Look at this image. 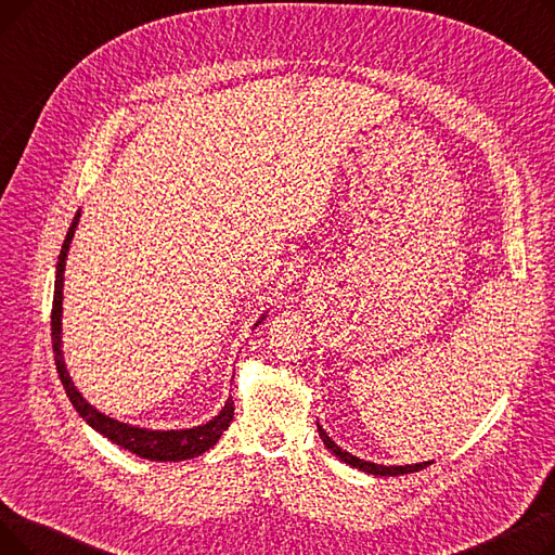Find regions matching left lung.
<instances>
[{
    "instance_id": "1",
    "label": "left lung",
    "mask_w": 555,
    "mask_h": 555,
    "mask_svg": "<svg viewBox=\"0 0 555 555\" xmlns=\"http://www.w3.org/2000/svg\"><path fill=\"white\" fill-rule=\"evenodd\" d=\"M317 431H319V436H322V441H324V446L339 459V461H344V463H348L351 465V468H358V470H362V473H366V475H375V477H398V475H410V473H418V470H423V468H427V465H431L434 461H423V463H412V465H380V463H371V461H364V459H360V456H353L351 452H346V450H341L331 436L326 434V429L317 423Z\"/></svg>"
}]
</instances>
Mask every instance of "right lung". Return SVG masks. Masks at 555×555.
Returning <instances> with one entry per match:
<instances>
[{"mask_svg": "<svg viewBox=\"0 0 555 555\" xmlns=\"http://www.w3.org/2000/svg\"><path fill=\"white\" fill-rule=\"evenodd\" d=\"M78 220H80V211L74 216V222L67 231V238L63 243L61 256H57V262H55V287H53V310H51V339H53V353H55V369H57V375H61L67 398L72 400L74 410L82 416V421L87 425L96 429L99 434H103L105 439H109L112 443L121 446L124 450L141 456V459L186 461V459L204 454L218 443L222 431L233 421V400L231 398H227L218 416H214L211 421L202 423V425L186 427V429H149V427H137L130 423L116 421L112 416H105L103 412L96 410L94 404L87 402L82 398V393L76 389L72 375L67 371V364H65V353H63V287H65V262H67L69 245H72V238L76 233ZM266 317L268 314H262L254 326H258Z\"/></svg>", "mask_w": 555, "mask_h": 555, "instance_id": "add662e5", "label": "right lung"}]
</instances>
